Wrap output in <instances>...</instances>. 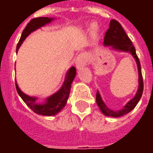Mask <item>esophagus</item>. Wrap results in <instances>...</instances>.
<instances>
[{
  "label": "esophagus",
  "instance_id": "obj_1",
  "mask_svg": "<svg viewBox=\"0 0 153 153\" xmlns=\"http://www.w3.org/2000/svg\"><path fill=\"white\" fill-rule=\"evenodd\" d=\"M86 56L83 55V54H81L79 56H78L76 59V67L78 69H81L82 67H83L86 64Z\"/></svg>",
  "mask_w": 153,
  "mask_h": 153
}]
</instances>
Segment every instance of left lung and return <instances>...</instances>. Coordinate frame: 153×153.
<instances>
[{
	"label": "left lung",
	"instance_id": "obj_1",
	"mask_svg": "<svg viewBox=\"0 0 153 153\" xmlns=\"http://www.w3.org/2000/svg\"><path fill=\"white\" fill-rule=\"evenodd\" d=\"M104 45L106 47H111L112 49H115L116 51H125V52L130 53L135 59V61H136L137 65H138V89L135 94L134 97L130 101H128V102L122 109L119 110V111H112V110L109 109L105 105V103L103 102L99 92L98 91L97 92V104L99 106L102 112L107 116L120 117L122 115H125L127 113L130 112L134 108L139 102L142 94H143V76H142L140 61H139V59H138V56L136 54L135 47L133 46L131 40L128 38L125 30L122 28L121 25L115 19H111L110 22L109 28L107 29V31L105 33Z\"/></svg>",
	"mask_w": 153,
	"mask_h": 153
}]
</instances>
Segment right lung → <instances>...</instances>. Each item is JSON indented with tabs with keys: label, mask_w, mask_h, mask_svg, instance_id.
<instances>
[{
	"label": "right lung",
	"mask_w": 153,
	"mask_h": 153,
	"mask_svg": "<svg viewBox=\"0 0 153 153\" xmlns=\"http://www.w3.org/2000/svg\"><path fill=\"white\" fill-rule=\"evenodd\" d=\"M52 20H53V18H48V17H38V18L33 19L27 25L22 33L21 38L17 44L16 52L18 51L19 48L21 46L23 42L25 40V38H27L32 32L35 31L36 29L49 24ZM75 75H76V69L72 66L67 71L65 79L64 81L62 87L56 93L52 94L51 96L46 98L44 102L40 103L37 102V99H38L37 97L28 96L23 93L21 90L19 89L17 83H15V87H16V90L18 92L19 95L33 112L37 113L38 115L51 116V115L58 114L66 105L67 100L69 98V95H70L71 83L73 82Z\"/></svg>",
	"instance_id": "right-lung-1"
}]
</instances>
